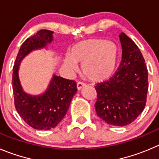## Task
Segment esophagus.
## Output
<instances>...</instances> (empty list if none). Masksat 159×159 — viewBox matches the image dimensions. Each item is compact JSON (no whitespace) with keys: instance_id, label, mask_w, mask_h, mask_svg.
<instances>
[{"instance_id":"esophagus-1","label":"esophagus","mask_w":159,"mask_h":159,"mask_svg":"<svg viewBox=\"0 0 159 159\" xmlns=\"http://www.w3.org/2000/svg\"><path fill=\"white\" fill-rule=\"evenodd\" d=\"M76 86H77V89H78V90H80L82 87H84V86H85V84H84V83L81 82V81H78L76 84Z\"/></svg>"}]
</instances>
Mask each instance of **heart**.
Masks as SVG:
<instances>
[{"label": "heart", "mask_w": 159, "mask_h": 159, "mask_svg": "<svg viewBox=\"0 0 159 159\" xmlns=\"http://www.w3.org/2000/svg\"><path fill=\"white\" fill-rule=\"evenodd\" d=\"M118 50L111 42L100 38L88 39L75 43L64 60L66 68L76 69V63L83 65V75L93 82L106 80L116 70Z\"/></svg>", "instance_id": "1"}]
</instances>
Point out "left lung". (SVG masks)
Here are the masks:
<instances>
[{
	"mask_svg": "<svg viewBox=\"0 0 159 159\" xmlns=\"http://www.w3.org/2000/svg\"><path fill=\"white\" fill-rule=\"evenodd\" d=\"M122 61L108 80L95 86L97 115L109 125L124 126L143 111L147 101L148 75L144 58L136 43L122 33Z\"/></svg>",
	"mask_w": 159,
	"mask_h": 159,
	"instance_id": "left-lung-1",
	"label": "left lung"
}]
</instances>
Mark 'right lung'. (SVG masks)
<instances>
[{
	"mask_svg": "<svg viewBox=\"0 0 159 159\" xmlns=\"http://www.w3.org/2000/svg\"><path fill=\"white\" fill-rule=\"evenodd\" d=\"M53 31L40 30L25 40L21 46L13 68L12 89L15 107L29 126L36 129H51L64 118L71 100L76 93V84L72 80L54 75L47 91L40 96H31L22 90L18 75L22 58L33 50L51 43Z\"/></svg>",
	"mask_w": 159,
	"mask_h": 159,
	"instance_id": "obj_1",
	"label": "right lung"
}]
</instances>
